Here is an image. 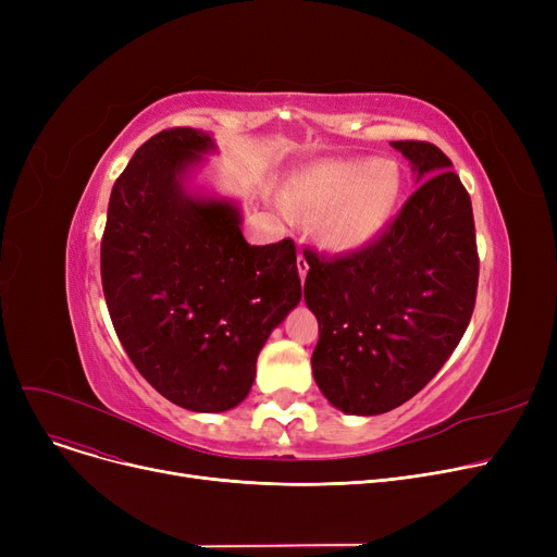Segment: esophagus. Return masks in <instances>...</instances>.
Returning a JSON list of instances; mask_svg holds the SVG:
<instances>
[{
    "mask_svg": "<svg viewBox=\"0 0 557 557\" xmlns=\"http://www.w3.org/2000/svg\"><path fill=\"white\" fill-rule=\"evenodd\" d=\"M296 267H298V273H300V280H305L307 277V271H309V261L302 257V255H298V261H296Z\"/></svg>",
    "mask_w": 557,
    "mask_h": 557,
    "instance_id": "34e87169",
    "label": "esophagus"
}]
</instances>
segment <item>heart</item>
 <instances>
[{"label":"heart","mask_w":557,"mask_h":557,"mask_svg":"<svg viewBox=\"0 0 557 557\" xmlns=\"http://www.w3.org/2000/svg\"><path fill=\"white\" fill-rule=\"evenodd\" d=\"M399 196V169L379 158L320 162L288 185L290 205L315 214V237L334 252H355L382 237Z\"/></svg>","instance_id":"heart-1"}]
</instances>
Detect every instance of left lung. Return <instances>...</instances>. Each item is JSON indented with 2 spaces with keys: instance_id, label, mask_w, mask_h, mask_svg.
Returning a JSON list of instances; mask_svg holds the SVG:
<instances>
[{
  "instance_id": "obj_1",
  "label": "left lung",
  "mask_w": 557,
  "mask_h": 557,
  "mask_svg": "<svg viewBox=\"0 0 557 557\" xmlns=\"http://www.w3.org/2000/svg\"><path fill=\"white\" fill-rule=\"evenodd\" d=\"M420 187L382 237L313 255L305 302L318 318L313 379L347 416L388 413L420 393L460 343L476 302L472 200L429 141H391Z\"/></svg>"
}]
</instances>
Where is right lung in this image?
Wrapping results in <instances>:
<instances>
[{"label": "right lung", "mask_w": 557, "mask_h": 557, "mask_svg": "<svg viewBox=\"0 0 557 557\" xmlns=\"http://www.w3.org/2000/svg\"><path fill=\"white\" fill-rule=\"evenodd\" d=\"M214 151L196 128L144 141L112 187L101 239L103 296L126 355L196 413L248 397L259 349L302 298L294 242L250 246L239 202L189 189Z\"/></svg>", "instance_id": "right-lung-1"}]
</instances>
